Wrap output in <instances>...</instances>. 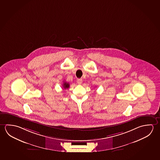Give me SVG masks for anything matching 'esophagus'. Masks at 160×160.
Returning a JSON list of instances; mask_svg holds the SVG:
<instances>
[{
	"instance_id": "34e87169",
	"label": "esophagus",
	"mask_w": 160,
	"mask_h": 160,
	"mask_svg": "<svg viewBox=\"0 0 160 160\" xmlns=\"http://www.w3.org/2000/svg\"><path fill=\"white\" fill-rule=\"evenodd\" d=\"M82 82V80L81 79H78L77 80V83L78 84H81Z\"/></svg>"
}]
</instances>
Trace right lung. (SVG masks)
<instances>
[{
  "label": "right lung",
  "mask_w": 160,
  "mask_h": 160,
  "mask_svg": "<svg viewBox=\"0 0 160 160\" xmlns=\"http://www.w3.org/2000/svg\"><path fill=\"white\" fill-rule=\"evenodd\" d=\"M70 87V85L68 84V82H64L63 84V88L65 89H68Z\"/></svg>",
  "instance_id": "1"
}]
</instances>
